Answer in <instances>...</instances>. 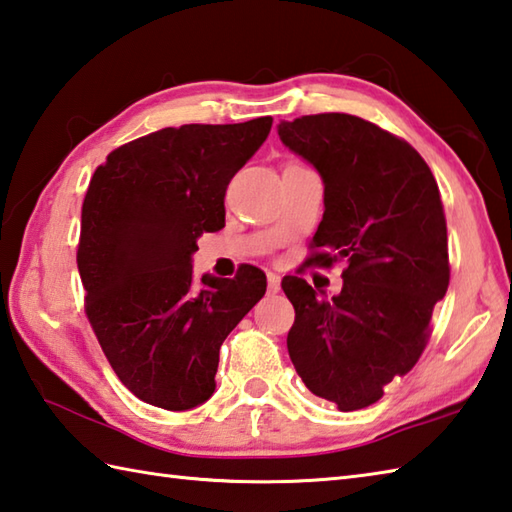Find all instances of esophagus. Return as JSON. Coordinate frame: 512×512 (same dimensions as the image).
Returning <instances> with one entry per match:
<instances>
[{"label": "esophagus", "instance_id": "34e87169", "mask_svg": "<svg viewBox=\"0 0 512 512\" xmlns=\"http://www.w3.org/2000/svg\"><path fill=\"white\" fill-rule=\"evenodd\" d=\"M279 286H282V279L277 273H268V293H279Z\"/></svg>", "mask_w": 512, "mask_h": 512}]
</instances>
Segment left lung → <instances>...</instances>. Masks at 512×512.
<instances>
[{
	"mask_svg": "<svg viewBox=\"0 0 512 512\" xmlns=\"http://www.w3.org/2000/svg\"><path fill=\"white\" fill-rule=\"evenodd\" d=\"M277 135L324 182L310 264L346 262L342 293L330 299L302 277L282 279L295 306L288 355L310 393L344 413L366 408L417 364L446 295L439 188L413 146L362 117L306 115L279 122Z\"/></svg>",
	"mask_w": 512,
	"mask_h": 512,
	"instance_id": "8db88e82",
	"label": "left lung"
}]
</instances>
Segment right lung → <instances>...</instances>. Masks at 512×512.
I'll list each match as a JSON object with an SVG mask.
<instances>
[{"instance_id":"1","label":"right lung","mask_w":512,"mask_h":512,"mask_svg":"<svg viewBox=\"0 0 512 512\" xmlns=\"http://www.w3.org/2000/svg\"><path fill=\"white\" fill-rule=\"evenodd\" d=\"M270 126L273 117L155 130L90 179L77 248L86 315L119 382L146 404H204L224 339L266 293L255 266L195 286L193 255L202 233L224 228L226 186Z\"/></svg>"}]
</instances>
